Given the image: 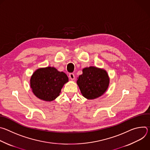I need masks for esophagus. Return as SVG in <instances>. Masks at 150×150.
<instances>
[{"label":"esophagus","instance_id":"1","mask_svg":"<svg viewBox=\"0 0 150 150\" xmlns=\"http://www.w3.org/2000/svg\"><path fill=\"white\" fill-rule=\"evenodd\" d=\"M69 78L71 79V80H74L75 79V75L72 73H71L69 74Z\"/></svg>","mask_w":150,"mask_h":150}]
</instances>
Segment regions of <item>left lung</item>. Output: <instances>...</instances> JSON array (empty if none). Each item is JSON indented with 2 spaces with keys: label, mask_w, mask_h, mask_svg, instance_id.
<instances>
[{
  "label": "left lung",
  "mask_w": 150,
  "mask_h": 150,
  "mask_svg": "<svg viewBox=\"0 0 150 150\" xmlns=\"http://www.w3.org/2000/svg\"><path fill=\"white\" fill-rule=\"evenodd\" d=\"M110 78L101 68L90 67L82 69V74L76 81L82 95L87 99L94 100L103 96L108 89Z\"/></svg>",
  "instance_id": "1"
}]
</instances>
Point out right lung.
Instances as JSON below:
<instances>
[{"label":"right lung","mask_w":150,"mask_h":150,"mask_svg":"<svg viewBox=\"0 0 150 150\" xmlns=\"http://www.w3.org/2000/svg\"><path fill=\"white\" fill-rule=\"evenodd\" d=\"M69 81L67 74L54 67L37 69L30 78V87L33 94L39 99L52 101L61 92L65 83Z\"/></svg>","instance_id":"right-lung-1"}]
</instances>
